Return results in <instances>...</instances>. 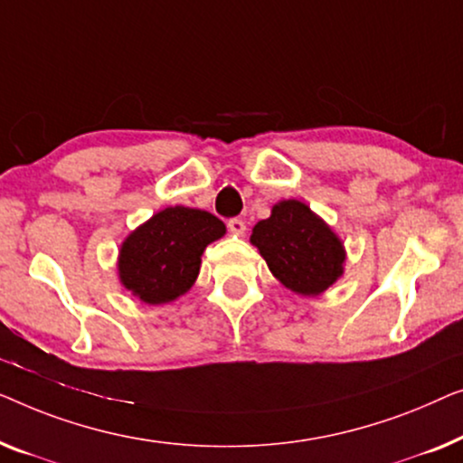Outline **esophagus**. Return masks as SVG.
Instances as JSON below:
<instances>
[{"label":"esophagus","instance_id":"esophagus-1","mask_svg":"<svg viewBox=\"0 0 463 463\" xmlns=\"http://www.w3.org/2000/svg\"><path fill=\"white\" fill-rule=\"evenodd\" d=\"M229 231L232 234H243L245 232V222L241 218H231L229 220Z\"/></svg>","mask_w":463,"mask_h":463}]
</instances>
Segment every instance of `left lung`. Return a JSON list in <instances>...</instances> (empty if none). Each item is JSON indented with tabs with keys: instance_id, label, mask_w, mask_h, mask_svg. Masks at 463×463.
<instances>
[{
	"instance_id": "left-lung-1",
	"label": "left lung",
	"mask_w": 463,
	"mask_h": 463,
	"mask_svg": "<svg viewBox=\"0 0 463 463\" xmlns=\"http://www.w3.org/2000/svg\"><path fill=\"white\" fill-rule=\"evenodd\" d=\"M251 243L285 288L318 296L344 272L342 241L302 201H279L270 218L253 226Z\"/></svg>"
}]
</instances>
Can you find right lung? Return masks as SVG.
Instances as JSON below:
<instances>
[{
  "label": "right lung",
  "instance_id": "add662e5",
  "mask_svg": "<svg viewBox=\"0 0 463 463\" xmlns=\"http://www.w3.org/2000/svg\"><path fill=\"white\" fill-rule=\"evenodd\" d=\"M224 232L210 212L165 207L123 241L119 281L145 304L172 302L193 288L205 247Z\"/></svg>",
  "mask_w": 463,
  "mask_h": 463
}]
</instances>
